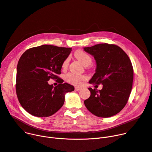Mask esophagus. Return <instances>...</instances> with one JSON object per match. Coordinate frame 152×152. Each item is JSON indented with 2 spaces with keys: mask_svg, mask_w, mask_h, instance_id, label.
Listing matches in <instances>:
<instances>
[{
  "mask_svg": "<svg viewBox=\"0 0 152 152\" xmlns=\"http://www.w3.org/2000/svg\"><path fill=\"white\" fill-rule=\"evenodd\" d=\"M81 89H82L81 87H76L75 88V91H79V90H80Z\"/></svg>",
  "mask_w": 152,
  "mask_h": 152,
  "instance_id": "34e87169",
  "label": "esophagus"
}]
</instances>
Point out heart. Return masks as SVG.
Segmentation results:
<instances>
[{"label":"heart","instance_id":"b5f03b06","mask_svg":"<svg viewBox=\"0 0 152 152\" xmlns=\"http://www.w3.org/2000/svg\"><path fill=\"white\" fill-rule=\"evenodd\" d=\"M75 56L86 66L90 65L92 62V58L91 56L83 50H77L75 53ZM68 64L69 58H67L64 60L62 64V67L64 68H66L68 65ZM65 79L67 83L71 84L74 86H80L87 79V77L85 76H79L72 73H69L65 75Z\"/></svg>","mask_w":152,"mask_h":152}]
</instances>
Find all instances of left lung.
I'll use <instances>...</instances> for the list:
<instances>
[{
  "mask_svg": "<svg viewBox=\"0 0 152 152\" xmlns=\"http://www.w3.org/2000/svg\"><path fill=\"white\" fill-rule=\"evenodd\" d=\"M96 62L92 84H102L99 90L88 88L90 97L84 101L87 109L99 117H109L122 110L126 104L133 86L134 72L131 60L119 46L107 43L84 48Z\"/></svg>",
  "mask_w": 152,
  "mask_h": 152,
  "instance_id": "obj_1",
  "label": "left lung"
}]
</instances>
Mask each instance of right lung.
I'll list each match as a JSON object with an SVG mask.
<instances>
[{
    "mask_svg": "<svg viewBox=\"0 0 152 152\" xmlns=\"http://www.w3.org/2000/svg\"><path fill=\"white\" fill-rule=\"evenodd\" d=\"M72 48L45 45L27 49L20 57L16 92L19 103L27 113L39 117L52 115L63 106L65 94L75 90L58 76ZM50 78L59 84L49 85Z\"/></svg>",
    "mask_w": 152,
    "mask_h": 152,
    "instance_id": "obj_1",
    "label": "right lung"
}]
</instances>
